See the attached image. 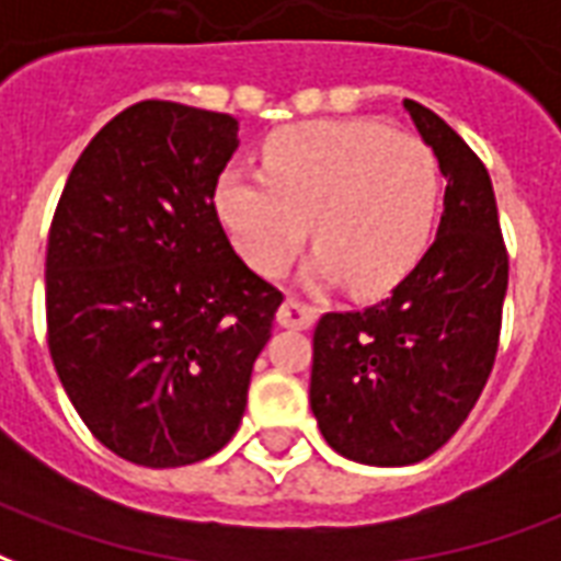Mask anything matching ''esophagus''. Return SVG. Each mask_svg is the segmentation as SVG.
Wrapping results in <instances>:
<instances>
[{"mask_svg":"<svg viewBox=\"0 0 561 561\" xmlns=\"http://www.w3.org/2000/svg\"><path fill=\"white\" fill-rule=\"evenodd\" d=\"M318 318V309L309 306V302L297 300V297H288V300L282 302L279 312H276V321L282 327H288V330H309Z\"/></svg>","mask_w":561,"mask_h":561,"instance_id":"esophagus-1","label":"esophagus"}]
</instances>
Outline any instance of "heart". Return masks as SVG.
<instances>
[{"mask_svg":"<svg viewBox=\"0 0 561 561\" xmlns=\"http://www.w3.org/2000/svg\"><path fill=\"white\" fill-rule=\"evenodd\" d=\"M437 202L434 151L375 122L297 124L264 145L261 172L226 169L217 181L219 219L259 273L282 276L309 222L314 270L359 297L416 267Z\"/></svg>","mask_w":561,"mask_h":561,"instance_id":"b5f03b06","label":"heart"}]
</instances>
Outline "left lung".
<instances>
[{
	"label": "left lung",
	"instance_id": "8db88e82",
	"mask_svg": "<svg viewBox=\"0 0 561 561\" xmlns=\"http://www.w3.org/2000/svg\"><path fill=\"white\" fill-rule=\"evenodd\" d=\"M446 175L439 231L386 300L327 312L314 327L309 401L323 439L371 467L416 463L470 416L491 377L508 288V252L479 153L416 101H404Z\"/></svg>",
	"mask_w": 561,
	"mask_h": 561
}]
</instances>
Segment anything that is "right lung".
Here are the masks:
<instances>
[{
  "instance_id": "obj_1",
  "label": "right lung",
  "mask_w": 561,
  "mask_h": 561,
  "mask_svg": "<svg viewBox=\"0 0 561 561\" xmlns=\"http://www.w3.org/2000/svg\"><path fill=\"white\" fill-rule=\"evenodd\" d=\"M234 148L226 112L133 103L80 153L53 214L49 356L85 428L139 467H186L234 437L282 302L214 205Z\"/></svg>"
}]
</instances>
